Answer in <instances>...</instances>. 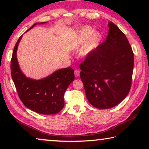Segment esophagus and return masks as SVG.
Segmentation results:
<instances>
[{"instance_id": "obj_1", "label": "esophagus", "mask_w": 149, "mask_h": 149, "mask_svg": "<svg viewBox=\"0 0 149 149\" xmlns=\"http://www.w3.org/2000/svg\"><path fill=\"white\" fill-rule=\"evenodd\" d=\"M74 75H75V77H79L80 71L77 69L74 70Z\"/></svg>"}]
</instances>
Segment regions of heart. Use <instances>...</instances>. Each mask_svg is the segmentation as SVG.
Returning <instances> with one entry per match:
<instances>
[{
    "label": "heart",
    "mask_w": 149,
    "mask_h": 149,
    "mask_svg": "<svg viewBox=\"0 0 149 149\" xmlns=\"http://www.w3.org/2000/svg\"><path fill=\"white\" fill-rule=\"evenodd\" d=\"M87 43L84 47L83 52L85 55L91 52L98 46L100 40V36L98 33H93V30L89 27H84L79 31V42L81 44Z\"/></svg>",
    "instance_id": "obj_1"
}]
</instances>
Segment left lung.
I'll list each match as a JSON object with an SVG mask.
<instances>
[{
  "label": "left lung",
  "mask_w": 149,
  "mask_h": 149,
  "mask_svg": "<svg viewBox=\"0 0 149 149\" xmlns=\"http://www.w3.org/2000/svg\"><path fill=\"white\" fill-rule=\"evenodd\" d=\"M104 42L80 64V77L88 101L96 108L109 109L124 100L131 88L134 53L125 34L109 22Z\"/></svg>",
  "instance_id": "left-lung-1"
}]
</instances>
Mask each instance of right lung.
I'll return each mask as SVG.
<instances>
[{"label": "right lung", "mask_w": 149, "mask_h": 149, "mask_svg": "<svg viewBox=\"0 0 149 149\" xmlns=\"http://www.w3.org/2000/svg\"><path fill=\"white\" fill-rule=\"evenodd\" d=\"M36 23L27 31L38 23ZM21 38L22 36L15 46L10 61L12 79L19 98L25 107L37 113H58L64 107V93L74 79V70L71 67L62 68L38 81L27 78L20 70L17 59V49Z\"/></svg>", "instance_id": "1"}]
</instances>
